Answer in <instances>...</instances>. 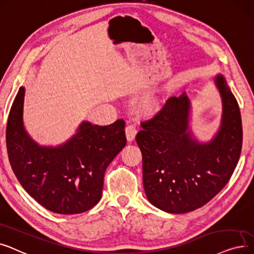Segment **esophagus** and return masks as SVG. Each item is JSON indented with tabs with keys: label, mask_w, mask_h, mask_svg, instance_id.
Wrapping results in <instances>:
<instances>
[{
	"label": "esophagus",
	"mask_w": 254,
	"mask_h": 254,
	"mask_svg": "<svg viewBox=\"0 0 254 254\" xmlns=\"http://www.w3.org/2000/svg\"><path fill=\"white\" fill-rule=\"evenodd\" d=\"M125 133H126L127 140H128L129 142L133 141V140L135 139V136H136V133H137L135 126H133V125H128V126L126 127V129H125Z\"/></svg>",
	"instance_id": "obj_1"
}]
</instances>
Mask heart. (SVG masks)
Masks as SVG:
<instances>
[{
  "mask_svg": "<svg viewBox=\"0 0 254 254\" xmlns=\"http://www.w3.org/2000/svg\"><path fill=\"white\" fill-rule=\"evenodd\" d=\"M158 107H159L158 100H157L155 97H147L142 99L138 103L139 111L143 114H152L156 112Z\"/></svg>",
  "mask_w": 254,
  "mask_h": 254,
  "instance_id": "obj_1",
  "label": "heart"
}]
</instances>
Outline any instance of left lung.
<instances>
[{"instance_id":"left-lung-1","label":"left lung","mask_w":254,"mask_h":254,"mask_svg":"<svg viewBox=\"0 0 254 254\" xmlns=\"http://www.w3.org/2000/svg\"><path fill=\"white\" fill-rule=\"evenodd\" d=\"M222 101L220 127L208 142L189 126L186 93L168 99L142 122L136 142L142 154V182L148 200L164 212L183 214L209 202L231 179L242 150L240 108L222 74L213 78Z\"/></svg>"}]
</instances>
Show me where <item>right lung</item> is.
Instances as JSON below:
<instances>
[{
    "instance_id": "1",
    "label": "right lung",
    "mask_w": 254,
    "mask_h": 254,
    "mask_svg": "<svg viewBox=\"0 0 254 254\" xmlns=\"http://www.w3.org/2000/svg\"><path fill=\"white\" fill-rule=\"evenodd\" d=\"M25 91L18 90L6 129L9 161L18 182L52 212L71 215L92 209L101 198L107 166L126 146L125 122L98 126L83 121L66 142L40 146L23 126Z\"/></svg>"
}]
</instances>
